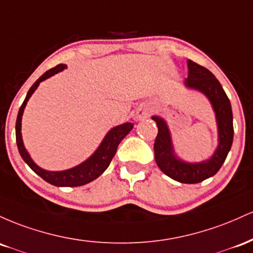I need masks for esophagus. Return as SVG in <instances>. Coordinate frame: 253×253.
<instances>
[{
    "label": "esophagus",
    "mask_w": 253,
    "mask_h": 253,
    "mask_svg": "<svg viewBox=\"0 0 253 253\" xmlns=\"http://www.w3.org/2000/svg\"><path fill=\"white\" fill-rule=\"evenodd\" d=\"M147 116H148V110H146V109L138 110L137 119H143V118H146Z\"/></svg>",
    "instance_id": "obj_1"
}]
</instances>
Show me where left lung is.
I'll return each mask as SVG.
<instances>
[{
  "label": "left lung",
  "instance_id": "1",
  "mask_svg": "<svg viewBox=\"0 0 253 253\" xmlns=\"http://www.w3.org/2000/svg\"><path fill=\"white\" fill-rule=\"evenodd\" d=\"M188 79H185L184 84L189 88L202 92L209 99L216 116L218 146L212 157L209 160L196 164L181 161L174 155L171 134L166 122L158 116H153L152 119L157 122L158 126L154 154L159 169L179 183L196 184L216 174L225 163L233 142V115L228 96L217 79L207 68L195 63L191 59L188 61Z\"/></svg>",
  "mask_w": 253,
  "mask_h": 253
}]
</instances>
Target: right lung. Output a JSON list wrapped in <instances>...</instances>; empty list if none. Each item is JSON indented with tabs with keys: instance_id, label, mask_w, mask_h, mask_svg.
Returning <instances> with one entry per match:
<instances>
[{
	"instance_id": "obj_1",
	"label": "right lung",
	"mask_w": 253,
	"mask_h": 253,
	"mask_svg": "<svg viewBox=\"0 0 253 253\" xmlns=\"http://www.w3.org/2000/svg\"><path fill=\"white\" fill-rule=\"evenodd\" d=\"M67 65L65 64H58L56 65L52 69L47 70L46 73H44L41 78L37 80L33 86L31 87L28 90L26 98H25L24 103L20 106L18 118H16V124H15V136H16V144H18V149L21 158L24 159V161L26 163L31 169L35 171L39 177H42V179L47 183L52 184L56 186H69V188H74V186H81L84 184H88L90 181H93L100 174H103L105 169L109 167L110 163L115 157L116 152H117L118 144L121 143V141L123 140L126 136L129 134L130 130L134 127L132 123H124L122 126H115L113 129L110 130L107 132L106 136L104 137L103 142L100 143L99 148L95 150L94 154L92 157L87 159L86 161L78 165V166L73 167V169H65V171H45V169H41L39 166H37L35 161L32 160L30 157V154L27 153L26 148L24 146V142H22V136H21V118L22 113H24L25 106H26L28 99L31 98V95L35 93L37 87L39 86L42 81L46 80L50 76L55 75L62 70L65 69Z\"/></svg>"
}]
</instances>
